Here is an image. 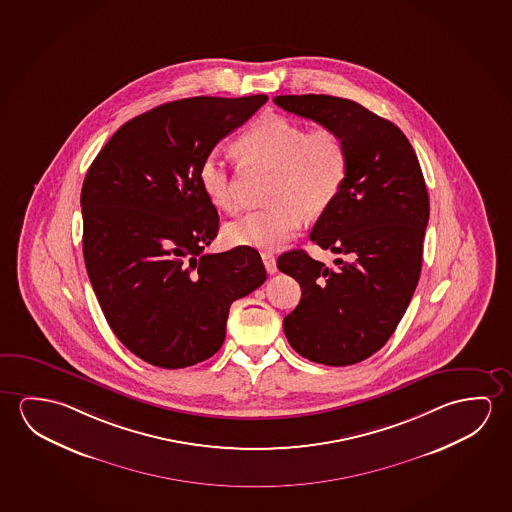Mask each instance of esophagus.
Wrapping results in <instances>:
<instances>
[{
  "mask_svg": "<svg viewBox=\"0 0 512 512\" xmlns=\"http://www.w3.org/2000/svg\"><path fill=\"white\" fill-rule=\"evenodd\" d=\"M260 257H262V262H264V266H266V271H268L269 275H275L276 273V259L273 253L264 252L260 253Z\"/></svg>",
  "mask_w": 512,
  "mask_h": 512,
  "instance_id": "34e87169",
  "label": "esophagus"
}]
</instances>
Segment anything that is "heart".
Wrapping results in <instances>:
<instances>
[{
    "instance_id": "1",
    "label": "heart",
    "mask_w": 512,
    "mask_h": 512,
    "mask_svg": "<svg viewBox=\"0 0 512 512\" xmlns=\"http://www.w3.org/2000/svg\"><path fill=\"white\" fill-rule=\"evenodd\" d=\"M234 152L243 163L273 168L268 186L271 204L225 227L228 243L257 250L284 246L303 225L305 213H324L339 197L349 168L346 142L335 129L321 126L308 131L282 115L257 120L237 138ZM198 181L214 207L237 211L234 179L218 152L202 159Z\"/></svg>"
}]
</instances>
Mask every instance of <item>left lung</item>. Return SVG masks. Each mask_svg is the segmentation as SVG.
Returning <instances> with one entry per match:
<instances>
[{
	"label": "left lung",
	"instance_id": "8db88e82",
	"mask_svg": "<svg viewBox=\"0 0 512 512\" xmlns=\"http://www.w3.org/2000/svg\"><path fill=\"white\" fill-rule=\"evenodd\" d=\"M273 101L335 129L347 145L346 182L310 232V241L346 259L326 268L292 250L276 266L301 287L284 319L292 349L310 362L353 365L385 346L417 289L429 221L424 175L401 129L362 104L315 94Z\"/></svg>",
	"mask_w": 512,
	"mask_h": 512
}]
</instances>
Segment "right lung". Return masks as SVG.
Segmentation results:
<instances>
[{
  "label": "right lung",
  "mask_w": 512,
  "mask_h": 512,
  "mask_svg": "<svg viewBox=\"0 0 512 512\" xmlns=\"http://www.w3.org/2000/svg\"><path fill=\"white\" fill-rule=\"evenodd\" d=\"M268 95L189 97L113 134L81 189L83 255L111 330L143 362L184 369L211 358L228 308L266 282L259 252L205 253L218 213L198 168Z\"/></svg>",
  "instance_id": "add662e5"
}]
</instances>
